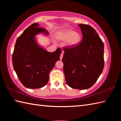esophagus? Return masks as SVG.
Wrapping results in <instances>:
<instances>
[{
	"label": "esophagus",
	"mask_w": 121,
	"mask_h": 121,
	"mask_svg": "<svg viewBox=\"0 0 121 121\" xmlns=\"http://www.w3.org/2000/svg\"><path fill=\"white\" fill-rule=\"evenodd\" d=\"M63 53H61V55H60V60H62V59L63 58Z\"/></svg>",
	"instance_id": "obj_1"
}]
</instances>
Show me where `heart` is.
Segmentation results:
<instances>
[{"instance_id":"heart-1","label":"heart","mask_w":121,"mask_h":121,"mask_svg":"<svg viewBox=\"0 0 121 121\" xmlns=\"http://www.w3.org/2000/svg\"><path fill=\"white\" fill-rule=\"evenodd\" d=\"M58 37L60 39H67L66 45L70 47L78 45L82 39V36L79 33L75 32L71 30H67L60 32L58 34Z\"/></svg>"}]
</instances>
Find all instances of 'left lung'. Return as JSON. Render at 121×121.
<instances>
[{"mask_svg": "<svg viewBox=\"0 0 121 121\" xmlns=\"http://www.w3.org/2000/svg\"><path fill=\"white\" fill-rule=\"evenodd\" d=\"M78 26L82 42L64 48L62 60L66 84L72 88L86 89L96 83L103 71L104 44L93 27L83 24Z\"/></svg>", "mask_w": 121, "mask_h": 121, "instance_id": "8db88e82", "label": "left lung"}]
</instances>
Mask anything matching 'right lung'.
<instances>
[{"instance_id":"obj_1","label":"right lung","mask_w":121,"mask_h":121,"mask_svg":"<svg viewBox=\"0 0 121 121\" xmlns=\"http://www.w3.org/2000/svg\"><path fill=\"white\" fill-rule=\"evenodd\" d=\"M35 23L27 27L17 38L12 54V64L19 80L27 88L36 89L45 86L49 81V74L60 59L61 50L58 48L49 52L36 42L35 36L46 29Z\"/></svg>"}]
</instances>
